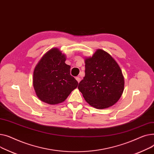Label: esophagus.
<instances>
[{
	"mask_svg": "<svg viewBox=\"0 0 154 154\" xmlns=\"http://www.w3.org/2000/svg\"><path fill=\"white\" fill-rule=\"evenodd\" d=\"M76 81H78V83L80 82V81H81L80 78H79V77H76Z\"/></svg>",
	"mask_w": 154,
	"mask_h": 154,
	"instance_id": "34e87169",
	"label": "esophagus"
}]
</instances>
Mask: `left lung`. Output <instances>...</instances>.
<instances>
[{
    "mask_svg": "<svg viewBox=\"0 0 154 154\" xmlns=\"http://www.w3.org/2000/svg\"><path fill=\"white\" fill-rule=\"evenodd\" d=\"M85 62V76L78 88L86 101L99 109L115 104L124 89V76L117 63L101 49L86 58Z\"/></svg>",
    "mask_w": 154,
    "mask_h": 154,
    "instance_id": "left-lung-1",
    "label": "left lung"
}]
</instances>
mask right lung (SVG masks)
<instances>
[{"label": "right lung", "mask_w": 154, "mask_h": 154, "mask_svg": "<svg viewBox=\"0 0 154 154\" xmlns=\"http://www.w3.org/2000/svg\"><path fill=\"white\" fill-rule=\"evenodd\" d=\"M66 55L57 48L43 55L33 71V85L37 97L44 103L57 104L65 101L78 86V81L70 75Z\"/></svg>", "instance_id": "add662e5"}]
</instances>
